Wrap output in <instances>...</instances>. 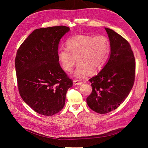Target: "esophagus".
Here are the masks:
<instances>
[{"instance_id": "34e87169", "label": "esophagus", "mask_w": 148, "mask_h": 148, "mask_svg": "<svg viewBox=\"0 0 148 148\" xmlns=\"http://www.w3.org/2000/svg\"><path fill=\"white\" fill-rule=\"evenodd\" d=\"M82 84V82L79 81V80L75 79L73 81V85H78V84Z\"/></svg>"}]
</instances>
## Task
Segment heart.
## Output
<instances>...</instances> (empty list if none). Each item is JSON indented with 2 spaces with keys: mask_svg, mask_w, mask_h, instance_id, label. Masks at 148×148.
Masks as SVG:
<instances>
[{
  "mask_svg": "<svg viewBox=\"0 0 148 148\" xmlns=\"http://www.w3.org/2000/svg\"><path fill=\"white\" fill-rule=\"evenodd\" d=\"M66 48H61L58 52L60 63L65 71L70 72L77 60L78 65L75 75L78 78L85 77L88 72H98L110 53V41L104 36H75L67 40Z\"/></svg>",
  "mask_w": 148,
  "mask_h": 148,
  "instance_id": "1",
  "label": "heart"
}]
</instances>
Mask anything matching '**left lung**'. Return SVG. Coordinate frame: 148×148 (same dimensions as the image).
Returning <instances> with one entry per match:
<instances>
[{"instance_id": "obj_1", "label": "left lung", "mask_w": 148, "mask_h": 148, "mask_svg": "<svg viewBox=\"0 0 148 148\" xmlns=\"http://www.w3.org/2000/svg\"><path fill=\"white\" fill-rule=\"evenodd\" d=\"M110 44L108 62L89 81L92 92L87 98L89 108L101 114L116 109L128 96L135 77V59L129 42L112 29L105 28Z\"/></svg>"}]
</instances>
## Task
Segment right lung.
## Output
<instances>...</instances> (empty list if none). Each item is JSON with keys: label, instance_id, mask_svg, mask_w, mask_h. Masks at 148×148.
I'll use <instances>...</instances> for the list:
<instances>
[{"label": "right lung", "instance_id": "add662e5", "mask_svg": "<svg viewBox=\"0 0 148 148\" xmlns=\"http://www.w3.org/2000/svg\"><path fill=\"white\" fill-rule=\"evenodd\" d=\"M69 27L35 29L21 44L15 57L18 88L23 100L41 115L51 116L63 109L70 79L58 58L61 38Z\"/></svg>", "mask_w": 148, "mask_h": 148}]
</instances>
